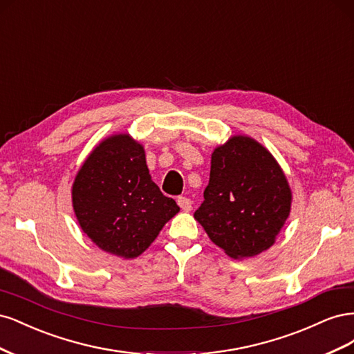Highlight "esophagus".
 <instances>
[{"label": "esophagus", "instance_id": "1", "mask_svg": "<svg viewBox=\"0 0 354 354\" xmlns=\"http://www.w3.org/2000/svg\"><path fill=\"white\" fill-rule=\"evenodd\" d=\"M177 203H178V207L183 209V211H190L192 209V201L189 198H186V196H178L177 198Z\"/></svg>", "mask_w": 354, "mask_h": 354}]
</instances>
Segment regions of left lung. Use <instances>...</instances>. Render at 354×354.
Masks as SVG:
<instances>
[{
	"label": "left lung",
	"instance_id": "8db88e82",
	"mask_svg": "<svg viewBox=\"0 0 354 354\" xmlns=\"http://www.w3.org/2000/svg\"><path fill=\"white\" fill-rule=\"evenodd\" d=\"M291 202V187L274 156L252 137L238 134L214 149L195 220L232 259H250L274 243Z\"/></svg>",
	"mask_w": 354,
	"mask_h": 354
}]
</instances>
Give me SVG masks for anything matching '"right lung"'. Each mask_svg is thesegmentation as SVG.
<instances>
[{"label":"right lung","mask_w":354,"mask_h":354,"mask_svg":"<svg viewBox=\"0 0 354 354\" xmlns=\"http://www.w3.org/2000/svg\"><path fill=\"white\" fill-rule=\"evenodd\" d=\"M72 207L91 242L125 260L143 254L180 211L153 183L143 145L128 133L90 152L73 180Z\"/></svg>","instance_id":"add662e5"}]
</instances>
